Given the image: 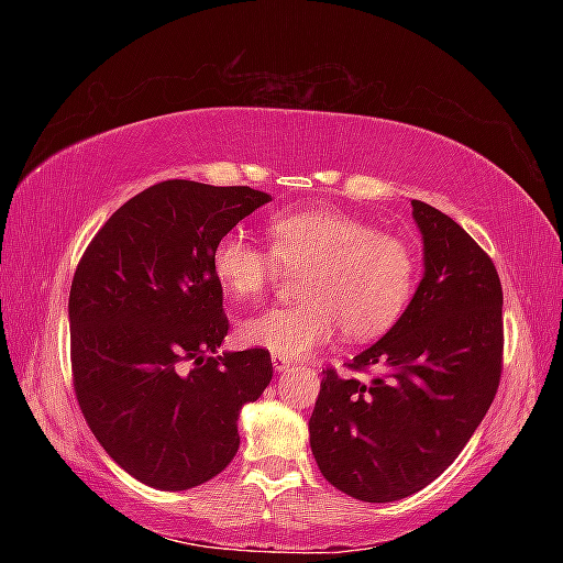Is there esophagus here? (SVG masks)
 Masks as SVG:
<instances>
[{
  "label": "esophagus",
  "instance_id": "1",
  "mask_svg": "<svg viewBox=\"0 0 563 563\" xmlns=\"http://www.w3.org/2000/svg\"><path fill=\"white\" fill-rule=\"evenodd\" d=\"M292 365V361L290 357H285V355H278V353H273V367L278 369V373H283V369H288Z\"/></svg>",
  "mask_w": 563,
  "mask_h": 563
}]
</instances>
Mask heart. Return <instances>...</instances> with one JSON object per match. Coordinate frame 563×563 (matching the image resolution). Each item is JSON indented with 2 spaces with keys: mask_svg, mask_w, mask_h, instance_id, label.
Masks as SVG:
<instances>
[{
  "mask_svg": "<svg viewBox=\"0 0 563 563\" xmlns=\"http://www.w3.org/2000/svg\"><path fill=\"white\" fill-rule=\"evenodd\" d=\"M271 249L242 232L212 246V273L239 302H254L280 278L302 271L305 300L251 317L239 339L285 357L327 343L336 327L351 341L382 336L397 324L416 292L418 254L409 239L336 210H295L268 224Z\"/></svg>",
  "mask_w": 563,
  "mask_h": 563,
  "instance_id": "heart-1",
  "label": "heart"
}]
</instances>
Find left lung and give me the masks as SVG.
<instances>
[{
    "label": "left lung",
    "instance_id": "8db88e82",
    "mask_svg": "<svg viewBox=\"0 0 563 563\" xmlns=\"http://www.w3.org/2000/svg\"><path fill=\"white\" fill-rule=\"evenodd\" d=\"M426 273L375 345L324 369L309 442L324 479L365 504L421 492L457 460L504 369V290L492 256L445 212L411 200Z\"/></svg>",
    "mask_w": 563,
    "mask_h": 563
}]
</instances>
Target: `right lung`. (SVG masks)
<instances>
[{
  "mask_svg": "<svg viewBox=\"0 0 563 563\" xmlns=\"http://www.w3.org/2000/svg\"><path fill=\"white\" fill-rule=\"evenodd\" d=\"M268 200L169 178L118 208L77 263L71 385L101 448L142 484L186 492L218 476L239 411L268 387V351L210 355L230 331L212 246Z\"/></svg>",
  "mask_w": 563,
  "mask_h": 563,
  "instance_id": "obj_1",
  "label": "right lung"
}]
</instances>
